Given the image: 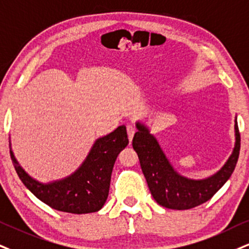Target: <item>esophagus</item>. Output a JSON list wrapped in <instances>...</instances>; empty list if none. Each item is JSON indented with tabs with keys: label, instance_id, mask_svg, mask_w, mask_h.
I'll return each instance as SVG.
<instances>
[{
	"label": "esophagus",
	"instance_id": "esophagus-1",
	"mask_svg": "<svg viewBox=\"0 0 249 249\" xmlns=\"http://www.w3.org/2000/svg\"><path fill=\"white\" fill-rule=\"evenodd\" d=\"M135 133H136V128H135V125L128 124L127 125V134H128V137H129L130 141L133 140Z\"/></svg>",
	"mask_w": 249,
	"mask_h": 249
}]
</instances>
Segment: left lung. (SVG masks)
Listing matches in <instances>:
<instances>
[{
	"label": "left lung",
	"mask_w": 249,
	"mask_h": 249,
	"mask_svg": "<svg viewBox=\"0 0 249 249\" xmlns=\"http://www.w3.org/2000/svg\"><path fill=\"white\" fill-rule=\"evenodd\" d=\"M133 148L137 152L142 172L151 195L158 204L168 209L187 210L209 201L234 171L240 151L237 116L234 120V148L222 168L204 179H190L180 174L165 155L149 125L136 121Z\"/></svg>",
	"instance_id": "1"
}]
</instances>
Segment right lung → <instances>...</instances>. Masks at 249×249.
Listing matches in <instances>:
<instances>
[{
	"mask_svg": "<svg viewBox=\"0 0 249 249\" xmlns=\"http://www.w3.org/2000/svg\"><path fill=\"white\" fill-rule=\"evenodd\" d=\"M128 143L125 125H120L112 133L96 140L87 158L75 172L63 179L44 183L20 166L9 140L12 164L26 188L53 209L77 214L96 213L104 207L114 162Z\"/></svg>",
	"mask_w": 249,
	"mask_h": 249,
	"instance_id": "obj_1",
	"label": "right lung"
}]
</instances>
